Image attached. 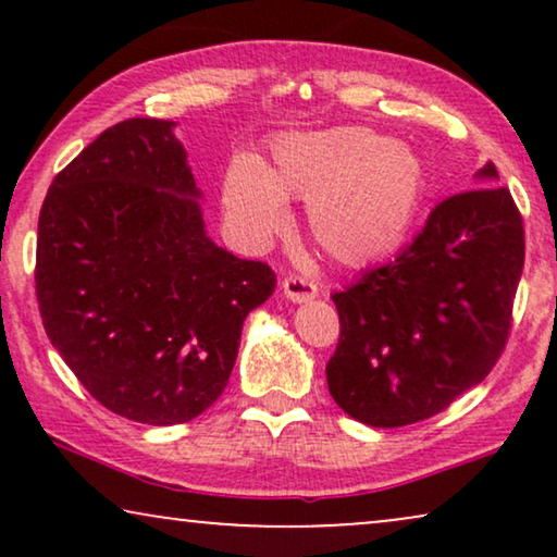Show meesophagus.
<instances>
[{"mask_svg": "<svg viewBox=\"0 0 557 557\" xmlns=\"http://www.w3.org/2000/svg\"><path fill=\"white\" fill-rule=\"evenodd\" d=\"M281 288H284V296L294 304H307L311 299H317V286L311 281L301 278V276H286L281 281Z\"/></svg>", "mask_w": 557, "mask_h": 557, "instance_id": "esophagus-1", "label": "esophagus"}]
</instances>
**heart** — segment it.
<instances>
[{"label":"heart","mask_w":557,"mask_h":557,"mask_svg":"<svg viewBox=\"0 0 557 557\" xmlns=\"http://www.w3.org/2000/svg\"><path fill=\"white\" fill-rule=\"evenodd\" d=\"M425 189V164L408 144L364 126H334L278 136L269 164L233 157L223 212L235 238L258 250L286 231V200H301L317 246L337 263L362 265L400 246Z\"/></svg>","instance_id":"obj_1"}]
</instances>
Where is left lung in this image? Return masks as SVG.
Returning <instances> with one entry per match:
<instances>
[{
  "mask_svg": "<svg viewBox=\"0 0 557 557\" xmlns=\"http://www.w3.org/2000/svg\"><path fill=\"white\" fill-rule=\"evenodd\" d=\"M474 180L433 208L395 261L332 294L342 332L326 385L355 421H425L482 383L505 349L524 265L522 218L492 162Z\"/></svg>",
  "mask_w": 557,
  "mask_h": 557,
  "instance_id": "obj_1",
  "label": "left lung"
}]
</instances>
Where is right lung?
<instances>
[{
    "label": "right lung",
    "instance_id": "obj_1",
    "mask_svg": "<svg viewBox=\"0 0 557 557\" xmlns=\"http://www.w3.org/2000/svg\"><path fill=\"white\" fill-rule=\"evenodd\" d=\"M174 121L106 128L52 180L37 223L45 332L128 421L187 423L225 391L276 276L212 243Z\"/></svg>",
    "mask_w": 557,
    "mask_h": 557
}]
</instances>
